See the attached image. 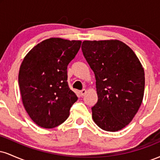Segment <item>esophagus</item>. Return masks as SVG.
<instances>
[{
    "label": "esophagus",
    "mask_w": 160,
    "mask_h": 160,
    "mask_svg": "<svg viewBox=\"0 0 160 160\" xmlns=\"http://www.w3.org/2000/svg\"><path fill=\"white\" fill-rule=\"evenodd\" d=\"M86 93V89H82V90L80 92V95H81V96H83V95H85Z\"/></svg>",
    "instance_id": "obj_1"
}]
</instances>
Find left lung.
<instances>
[{
	"label": "left lung",
	"mask_w": 160,
	"mask_h": 160,
	"mask_svg": "<svg viewBox=\"0 0 160 160\" xmlns=\"http://www.w3.org/2000/svg\"><path fill=\"white\" fill-rule=\"evenodd\" d=\"M81 49L96 80L93 120L105 131L121 130L142 103L144 68L132 49L120 40H84Z\"/></svg>",
	"instance_id": "left-lung-1"
}]
</instances>
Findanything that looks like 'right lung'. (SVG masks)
<instances>
[{
	"mask_svg": "<svg viewBox=\"0 0 160 160\" xmlns=\"http://www.w3.org/2000/svg\"><path fill=\"white\" fill-rule=\"evenodd\" d=\"M80 40L52 38L28 52L19 72L22 100L38 126L52 128L67 120L78 97L68 85L67 68L80 48Z\"/></svg>",
	"mask_w": 160,
	"mask_h": 160,
	"instance_id": "1",
	"label": "right lung"
}]
</instances>
